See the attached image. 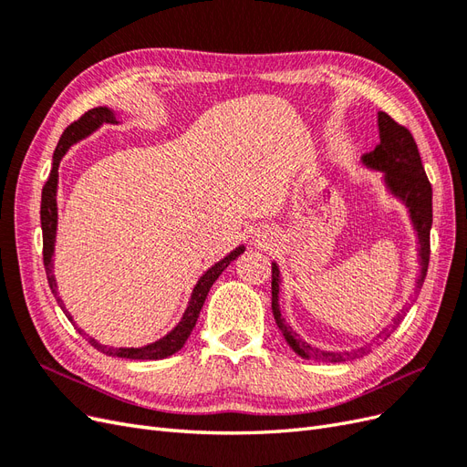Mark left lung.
Here are the masks:
<instances>
[{
    "mask_svg": "<svg viewBox=\"0 0 467 467\" xmlns=\"http://www.w3.org/2000/svg\"><path fill=\"white\" fill-rule=\"evenodd\" d=\"M378 129H379V144L370 151L362 155V163L376 171H384L386 187L393 196H398L400 201L409 208V216H411L413 228L419 237V261H420V276L417 278V290L422 286L429 268V257H431V225H432V187L429 182V177L422 167L419 148L415 144L413 134L409 132L405 126L395 122L386 112H378ZM278 282H280V271L276 263H273V316L278 325L280 333L285 335L286 343L292 347L296 355L302 358L316 360V362H345L364 357L366 352H370V347H360L357 350H345V352H331L321 350L317 347H312L306 343L300 335L296 333L288 323H285L280 316L278 306ZM409 306H405L401 312L395 316L389 323V327L381 331L376 338L379 343L381 338H386L398 327L401 319L407 316Z\"/></svg>",
    "mask_w": 467,
    "mask_h": 467,
    "instance_id": "1",
    "label": "left lung"
}]
</instances>
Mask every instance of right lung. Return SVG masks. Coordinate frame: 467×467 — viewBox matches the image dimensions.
I'll list each match as a JSON object with an SVG mask.
<instances>
[{
	"label": "right lung",
	"mask_w": 467,
	"mask_h": 467,
	"mask_svg": "<svg viewBox=\"0 0 467 467\" xmlns=\"http://www.w3.org/2000/svg\"><path fill=\"white\" fill-rule=\"evenodd\" d=\"M103 122H112L115 124L117 119L112 115V110H109L107 107H97L88 110L86 115L81 119H78L76 122H72L64 130L62 138L58 146H56L54 151V158H52V169H50V175L45 182V187H42V201H40V225H42V261H45V271H47V278H48V285L52 294L56 296V302L60 304V307L64 309L66 317L74 323L72 316L66 312V307L62 304V298L56 292V280H54V273H52V253H54V242H56V222H58V206H56V187H58V165L64 158V153L67 151V148L76 144L78 140L89 136L93 130H97L99 126ZM245 251V247H237L234 249L228 257H223L220 263H216L214 266H210L208 271L199 278L196 282V286L191 294V300L187 306V312L182 314V319L179 321L177 327L167 333L160 341H155L151 345L146 347H140V348H115V347H107L101 345L99 341H95L93 337H88V341L91 343V347H95L99 352H103V355L109 357H120V358H130V360H160L165 357H171L179 348H182V345L187 343V338L191 335V331L194 329L196 319H199L201 309L204 306L206 296L212 288V285L218 280V276L228 268V265L242 255ZM83 337L81 329H78Z\"/></svg>",
	"instance_id": "add662e5"
}]
</instances>
